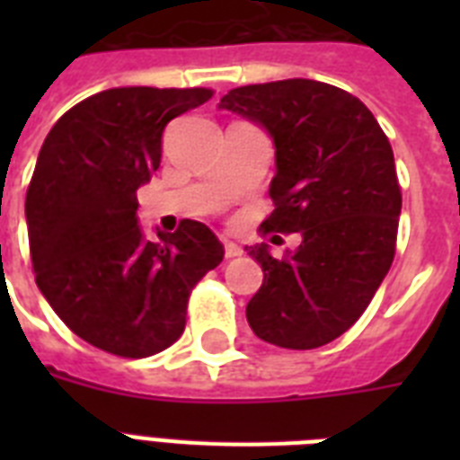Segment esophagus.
Instances as JSON below:
<instances>
[{
	"label": "esophagus",
	"mask_w": 460,
	"mask_h": 460,
	"mask_svg": "<svg viewBox=\"0 0 460 460\" xmlns=\"http://www.w3.org/2000/svg\"><path fill=\"white\" fill-rule=\"evenodd\" d=\"M224 255L226 258H238V255H243V248L234 241H224Z\"/></svg>",
	"instance_id": "1"
}]
</instances>
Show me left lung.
Masks as SVG:
<instances>
[{
	"label": "left lung",
	"instance_id": "left-lung-1",
	"mask_svg": "<svg viewBox=\"0 0 460 460\" xmlns=\"http://www.w3.org/2000/svg\"><path fill=\"white\" fill-rule=\"evenodd\" d=\"M219 110L272 138L274 212L262 226L303 238L281 260L267 243L245 248L265 272L248 324L281 349H320L353 327L392 267L401 215L392 146L358 97L310 78L234 88Z\"/></svg>",
	"mask_w": 460,
	"mask_h": 460
}]
</instances>
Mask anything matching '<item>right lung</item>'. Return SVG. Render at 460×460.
I'll return each instance as SVG.
<instances>
[{
  "label": "right lung",
  "mask_w": 460,
  "mask_h": 460,
  "mask_svg": "<svg viewBox=\"0 0 460 460\" xmlns=\"http://www.w3.org/2000/svg\"><path fill=\"white\" fill-rule=\"evenodd\" d=\"M212 97L208 88H110L52 126L25 195L35 281L74 334L121 358L169 349L188 296L224 258L219 238L183 219L147 241L138 188L162 159L166 124Z\"/></svg>",
  "instance_id": "right-lung-1"
}]
</instances>
